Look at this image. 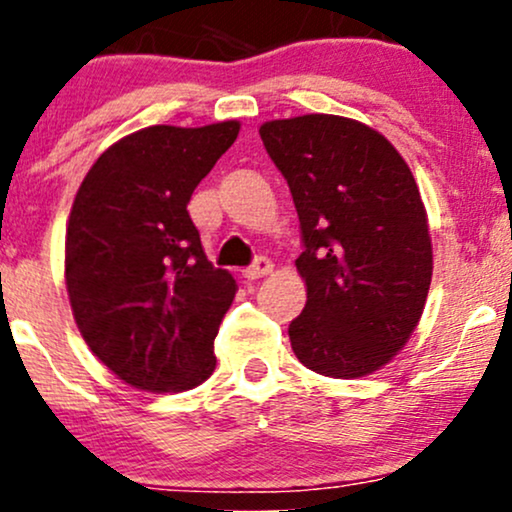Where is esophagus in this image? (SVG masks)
Masks as SVG:
<instances>
[{
  "label": "esophagus",
  "instance_id": "obj_1",
  "mask_svg": "<svg viewBox=\"0 0 512 512\" xmlns=\"http://www.w3.org/2000/svg\"><path fill=\"white\" fill-rule=\"evenodd\" d=\"M272 269H274L272 260H267V257H257V260L252 262L250 267L243 269V276L248 281H255V279H262V276L272 274Z\"/></svg>",
  "mask_w": 512,
  "mask_h": 512
}]
</instances>
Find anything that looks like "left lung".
Returning <instances> with one entry per match:
<instances>
[{
	"instance_id": "1",
	"label": "left lung",
	"mask_w": 512,
	"mask_h": 512,
	"mask_svg": "<svg viewBox=\"0 0 512 512\" xmlns=\"http://www.w3.org/2000/svg\"><path fill=\"white\" fill-rule=\"evenodd\" d=\"M260 137L301 221L308 301L289 325L293 354L330 378L375 373L407 344L431 286L414 175L383 134L349 117L272 120Z\"/></svg>"
}]
</instances>
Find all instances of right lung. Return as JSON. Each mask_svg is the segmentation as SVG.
I'll use <instances>...</instances> for the list:
<instances>
[{"mask_svg": "<svg viewBox=\"0 0 512 512\" xmlns=\"http://www.w3.org/2000/svg\"><path fill=\"white\" fill-rule=\"evenodd\" d=\"M238 132V120L139 129L98 156L74 197L64 281L76 327L137 390H192L216 368L236 279L207 260L187 204Z\"/></svg>", "mask_w": 512, "mask_h": 512, "instance_id": "1", "label": "right lung"}]
</instances>
